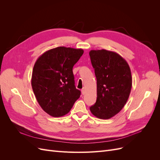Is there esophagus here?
Here are the masks:
<instances>
[{
	"label": "esophagus",
	"mask_w": 160,
	"mask_h": 160,
	"mask_svg": "<svg viewBox=\"0 0 160 160\" xmlns=\"http://www.w3.org/2000/svg\"><path fill=\"white\" fill-rule=\"evenodd\" d=\"M81 93L83 94V95H84L85 93V90L84 88H83V89H81Z\"/></svg>",
	"instance_id": "34e87169"
}]
</instances>
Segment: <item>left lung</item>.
I'll return each mask as SVG.
<instances>
[{
	"instance_id": "left-lung-1",
	"label": "left lung",
	"mask_w": 160,
	"mask_h": 160,
	"mask_svg": "<svg viewBox=\"0 0 160 160\" xmlns=\"http://www.w3.org/2000/svg\"><path fill=\"white\" fill-rule=\"evenodd\" d=\"M89 56L97 79V100L90 111L98 118L108 119L122 109L129 98L131 70L127 61L115 52L91 50Z\"/></svg>"
}]
</instances>
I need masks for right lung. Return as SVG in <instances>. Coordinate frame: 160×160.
<instances>
[{"label":"right lung","instance_id":"obj_1","mask_svg":"<svg viewBox=\"0 0 160 160\" xmlns=\"http://www.w3.org/2000/svg\"><path fill=\"white\" fill-rule=\"evenodd\" d=\"M82 49L59 47L38 58L34 65L31 85L41 108L52 117L68 113L81 91L75 86L72 67L83 54Z\"/></svg>","mask_w":160,"mask_h":160}]
</instances>
